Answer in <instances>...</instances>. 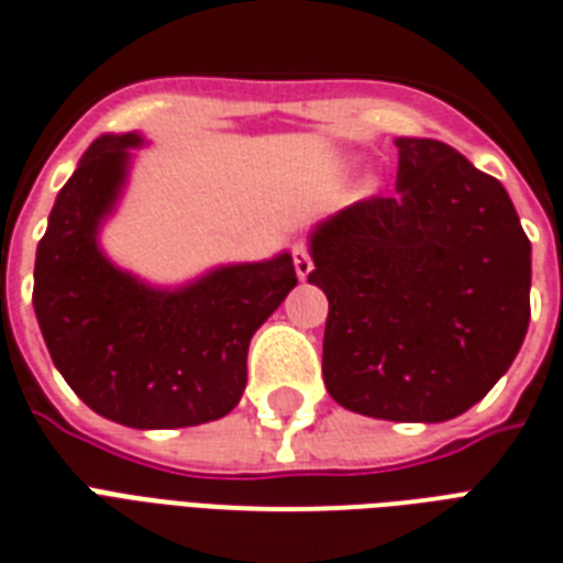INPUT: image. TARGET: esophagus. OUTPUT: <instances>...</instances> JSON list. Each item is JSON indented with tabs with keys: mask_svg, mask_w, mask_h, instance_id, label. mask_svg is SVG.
<instances>
[{
	"mask_svg": "<svg viewBox=\"0 0 563 563\" xmlns=\"http://www.w3.org/2000/svg\"><path fill=\"white\" fill-rule=\"evenodd\" d=\"M294 267H296V276L302 278V282L310 276V269H313V261H310V253L305 244L294 246Z\"/></svg>",
	"mask_w": 563,
	"mask_h": 563,
	"instance_id": "esophagus-1",
	"label": "esophagus"
}]
</instances>
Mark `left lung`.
Returning a JSON list of instances; mask_svg holds the SVG:
<instances>
[{
  "label": "left lung",
  "instance_id": "left-lung-1",
  "mask_svg": "<svg viewBox=\"0 0 563 563\" xmlns=\"http://www.w3.org/2000/svg\"><path fill=\"white\" fill-rule=\"evenodd\" d=\"M395 147V195L317 223L308 282L328 296V395L435 424L483 401L520 352L532 244L500 179L435 139Z\"/></svg>",
  "mask_w": 563,
  "mask_h": 563
}]
</instances>
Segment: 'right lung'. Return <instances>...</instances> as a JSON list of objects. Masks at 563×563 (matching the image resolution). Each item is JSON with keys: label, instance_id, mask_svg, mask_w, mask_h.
<instances>
[{"label": "right lung", "instance_id": "1", "mask_svg": "<svg viewBox=\"0 0 563 563\" xmlns=\"http://www.w3.org/2000/svg\"><path fill=\"white\" fill-rule=\"evenodd\" d=\"M142 145L139 133H103L80 156L37 246L34 313L54 366L89 409L136 430H174L238 407L250 340L296 287V269L278 253L156 287L115 267L98 235Z\"/></svg>", "mask_w": 563, "mask_h": 563}]
</instances>
